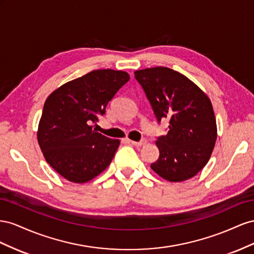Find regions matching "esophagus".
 I'll return each instance as SVG.
<instances>
[{
	"instance_id": "esophagus-1",
	"label": "esophagus",
	"mask_w": 254,
	"mask_h": 254,
	"mask_svg": "<svg viewBox=\"0 0 254 254\" xmlns=\"http://www.w3.org/2000/svg\"><path fill=\"white\" fill-rule=\"evenodd\" d=\"M129 142H131L133 146H135V147H141V146H144V144L147 143V140L146 139H142L141 141H133V140H129Z\"/></svg>"
}]
</instances>
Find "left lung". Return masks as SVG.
Returning <instances> with one entry per match:
<instances>
[{"label": "left lung", "mask_w": 254, "mask_h": 254, "mask_svg": "<svg viewBox=\"0 0 254 254\" xmlns=\"http://www.w3.org/2000/svg\"><path fill=\"white\" fill-rule=\"evenodd\" d=\"M158 122L169 120V131L158 137L155 173L169 182H183L204 168L217 139L211 100L190 78L166 67L135 71Z\"/></svg>", "instance_id": "obj_1"}]
</instances>
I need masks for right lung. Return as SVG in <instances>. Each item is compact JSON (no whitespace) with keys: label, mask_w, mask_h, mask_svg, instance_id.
I'll list each match as a JSON object with an SVG mask.
<instances>
[{"label":"right lung","mask_w":254,"mask_h":254,"mask_svg":"<svg viewBox=\"0 0 254 254\" xmlns=\"http://www.w3.org/2000/svg\"><path fill=\"white\" fill-rule=\"evenodd\" d=\"M129 79L126 71L93 70L64 83L47 98L37 139L48 164L72 183H86L111 164L120 140L96 132L91 123Z\"/></svg>","instance_id":"obj_1"}]
</instances>
